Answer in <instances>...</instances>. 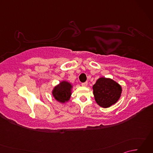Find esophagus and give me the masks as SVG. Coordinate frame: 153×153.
Masks as SVG:
<instances>
[{"mask_svg":"<svg viewBox=\"0 0 153 153\" xmlns=\"http://www.w3.org/2000/svg\"><path fill=\"white\" fill-rule=\"evenodd\" d=\"M87 84H88V83H87V82L82 83V85L83 86V87H87Z\"/></svg>","mask_w":153,"mask_h":153,"instance_id":"obj_1","label":"esophagus"}]
</instances>
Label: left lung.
I'll return each mask as SVG.
<instances>
[{"label": "left lung", "instance_id": "left-lung-1", "mask_svg": "<svg viewBox=\"0 0 153 153\" xmlns=\"http://www.w3.org/2000/svg\"><path fill=\"white\" fill-rule=\"evenodd\" d=\"M93 95L97 105L109 108L118 101L122 95V86L111 78L101 77L93 86Z\"/></svg>", "mask_w": 153, "mask_h": 153}]
</instances>
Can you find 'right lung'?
<instances>
[{"instance_id":"1","label":"right lung","mask_w":153,"mask_h":153,"mask_svg":"<svg viewBox=\"0 0 153 153\" xmlns=\"http://www.w3.org/2000/svg\"><path fill=\"white\" fill-rule=\"evenodd\" d=\"M73 85L66 80H62L54 86L52 90V95L57 102L64 104L68 102L72 94Z\"/></svg>"}]
</instances>
